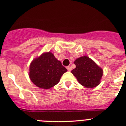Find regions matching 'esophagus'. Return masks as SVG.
<instances>
[{"mask_svg":"<svg viewBox=\"0 0 126 126\" xmlns=\"http://www.w3.org/2000/svg\"><path fill=\"white\" fill-rule=\"evenodd\" d=\"M66 68H67V69L68 70V71H69V72H70V71L72 70V68H71V67H70V66H67V67H66Z\"/></svg>","mask_w":126,"mask_h":126,"instance_id":"obj_1","label":"esophagus"}]
</instances>
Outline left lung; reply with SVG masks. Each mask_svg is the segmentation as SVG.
Returning <instances> with one entry per match:
<instances>
[{
    "label": "left lung",
    "mask_w": 126,
    "mask_h": 126,
    "mask_svg": "<svg viewBox=\"0 0 126 126\" xmlns=\"http://www.w3.org/2000/svg\"><path fill=\"white\" fill-rule=\"evenodd\" d=\"M74 63L76 68L72 73L83 86L92 88L100 84L103 75V70L88 56H83L76 59Z\"/></svg>",
    "instance_id": "1"
}]
</instances>
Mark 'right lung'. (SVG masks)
I'll use <instances>...</instances> for the list:
<instances>
[{
  "instance_id": "add662e5",
  "label": "right lung",
  "mask_w": 126,
  "mask_h": 126,
  "mask_svg": "<svg viewBox=\"0 0 126 126\" xmlns=\"http://www.w3.org/2000/svg\"><path fill=\"white\" fill-rule=\"evenodd\" d=\"M67 71L50 52L42 54L31 63L29 77L38 88L49 89L59 82L61 77Z\"/></svg>"
}]
</instances>
